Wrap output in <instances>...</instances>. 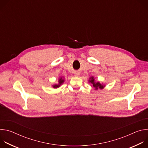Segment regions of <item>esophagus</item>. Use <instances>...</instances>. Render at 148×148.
<instances>
[{
  "mask_svg": "<svg viewBox=\"0 0 148 148\" xmlns=\"http://www.w3.org/2000/svg\"><path fill=\"white\" fill-rule=\"evenodd\" d=\"M79 75V73H77V72L75 73V76L77 77V76H78Z\"/></svg>",
  "mask_w": 148,
  "mask_h": 148,
  "instance_id": "obj_1",
  "label": "esophagus"
}]
</instances>
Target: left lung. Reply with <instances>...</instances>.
Here are the masks:
<instances>
[{"mask_svg":"<svg viewBox=\"0 0 148 148\" xmlns=\"http://www.w3.org/2000/svg\"><path fill=\"white\" fill-rule=\"evenodd\" d=\"M89 81L93 85V87L95 88V90H98V88L99 89H102L103 88V86L101 85V84L99 82H95V81H94V78L93 77H92L91 78H90V80H89Z\"/></svg>","mask_w":148,"mask_h":148,"instance_id":"8db88e82","label":"left lung"}]
</instances>
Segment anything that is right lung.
Segmentation results:
<instances>
[{"label": "right lung", "instance_id": "obj_1", "mask_svg": "<svg viewBox=\"0 0 148 148\" xmlns=\"http://www.w3.org/2000/svg\"><path fill=\"white\" fill-rule=\"evenodd\" d=\"M58 82H59V84H56V85H54L53 86L54 88H58V87H59L60 86L61 84H62L63 82H64V79H62V78H61L59 79V81Z\"/></svg>", "mask_w": 148, "mask_h": 148}]
</instances>
